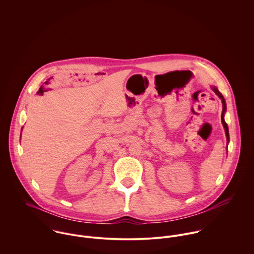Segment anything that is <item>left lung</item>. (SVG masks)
Here are the masks:
<instances>
[{
    "mask_svg": "<svg viewBox=\"0 0 254 254\" xmlns=\"http://www.w3.org/2000/svg\"><path fill=\"white\" fill-rule=\"evenodd\" d=\"M212 90L214 91V93L217 95L218 97L221 99L222 101V105H223V110H222V114H221V120H222V123H223V126H224V129H225V133H226V137H227V144H229V141H230V137H229V129H228V125L227 123L225 122V119H224V114L226 112V103H225V100H224V97L222 96V94L218 91L217 89L215 87H212Z\"/></svg>",
    "mask_w": 254,
    "mask_h": 254,
    "instance_id": "1",
    "label": "left lung"
}]
</instances>
